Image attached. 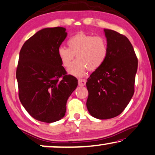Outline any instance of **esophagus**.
<instances>
[{"instance_id":"1","label":"esophagus","mask_w":155,"mask_h":155,"mask_svg":"<svg viewBox=\"0 0 155 155\" xmlns=\"http://www.w3.org/2000/svg\"><path fill=\"white\" fill-rule=\"evenodd\" d=\"M87 82V80L85 79H79L78 80V84L80 86H84Z\"/></svg>"}]
</instances>
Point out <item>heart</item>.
Segmentation results:
<instances>
[{"instance_id":"b5f03b06","label":"heart","mask_w":155,"mask_h":155,"mask_svg":"<svg viewBox=\"0 0 155 155\" xmlns=\"http://www.w3.org/2000/svg\"><path fill=\"white\" fill-rule=\"evenodd\" d=\"M68 48L60 46L58 56L61 65L67 67L74 56L77 59L69 66V74L81 78L89 71L97 70L107 58L109 48L105 38L93 36L85 33H78L68 40Z\"/></svg>"}]
</instances>
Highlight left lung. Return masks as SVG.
I'll return each mask as SVG.
<instances>
[{
	"instance_id": "1",
	"label": "left lung",
	"mask_w": 155,
	"mask_h": 155,
	"mask_svg": "<svg viewBox=\"0 0 155 155\" xmlns=\"http://www.w3.org/2000/svg\"><path fill=\"white\" fill-rule=\"evenodd\" d=\"M109 52L104 63L87 79V107L97 119L114 118L123 112L134 93L138 59L129 39L104 29Z\"/></svg>"
}]
</instances>
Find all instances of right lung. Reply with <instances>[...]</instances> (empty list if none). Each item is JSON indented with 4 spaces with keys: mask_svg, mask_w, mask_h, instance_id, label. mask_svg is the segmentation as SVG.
<instances>
[{
    "mask_svg": "<svg viewBox=\"0 0 155 155\" xmlns=\"http://www.w3.org/2000/svg\"><path fill=\"white\" fill-rule=\"evenodd\" d=\"M66 36L64 28H44L21 49L16 68L18 96L28 114L41 122L62 118L67 100L78 87L77 78L66 75L58 56Z\"/></svg>",
    "mask_w": 155,
    "mask_h": 155,
    "instance_id": "obj_1",
    "label": "right lung"
}]
</instances>
